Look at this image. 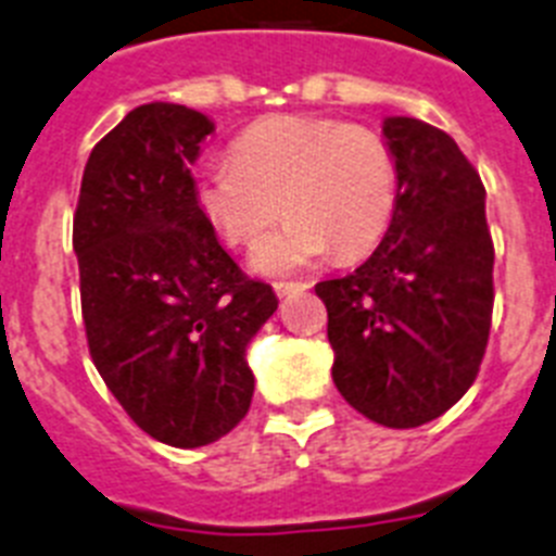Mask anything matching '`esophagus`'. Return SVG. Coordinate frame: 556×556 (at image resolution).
<instances>
[{
  "label": "esophagus",
  "mask_w": 556,
  "mask_h": 556,
  "mask_svg": "<svg viewBox=\"0 0 556 556\" xmlns=\"http://www.w3.org/2000/svg\"><path fill=\"white\" fill-rule=\"evenodd\" d=\"M307 288H311V282H274L277 296H291V293L307 291Z\"/></svg>",
  "instance_id": "1"
}]
</instances>
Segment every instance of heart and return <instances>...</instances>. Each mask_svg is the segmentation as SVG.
I'll use <instances>...</instances> for the list:
<instances>
[{"label":"heart","mask_w":556,"mask_h":556,"mask_svg":"<svg viewBox=\"0 0 556 556\" xmlns=\"http://www.w3.org/2000/svg\"><path fill=\"white\" fill-rule=\"evenodd\" d=\"M198 210L229 245H254L282 215L285 226L251 254L260 274H291L336 257L355 260L383 240L397 210V164L364 125L271 117L231 142V162L195 178Z\"/></svg>","instance_id":"obj_1"}]
</instances>
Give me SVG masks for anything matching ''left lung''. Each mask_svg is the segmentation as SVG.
<instances>
[{
  "mask_svg": "<svg viewBox=\"0 0 556 556\" xmlns=\"http://www.w3.org/2000/svg\"><path fill=\"white\" fill-rule=\"evenodd\" d=\"M397 210L355 271L316 285L332 380L355 412L417 428L465 397L492 325V249L479 170L445 131L389 117Z\"/></svg>",
  "mask_w": 556,
  "mask_h": 556,
  "instance_id": "left-lung-1",
  "label": "left lung"
}]
</instances>
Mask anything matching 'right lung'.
<instances>
[{"mask_svg":"<svg viewBox=\"0 0 556 556\" xmlns=\"http://www.w3.org/2000/svg\"><path fill=\"white\" fill-rule=\"evenodd\" d=\"M210 134L187 105L134 109L94 144L72 224L91 361L173 447L210 445L249 414L245 346L279 305L198 210L190 167Z\"/></svg>","mask_w":556,"mask_h":556,"instance_id":"right-lung-1","label":"right lung"}]
</instances>
